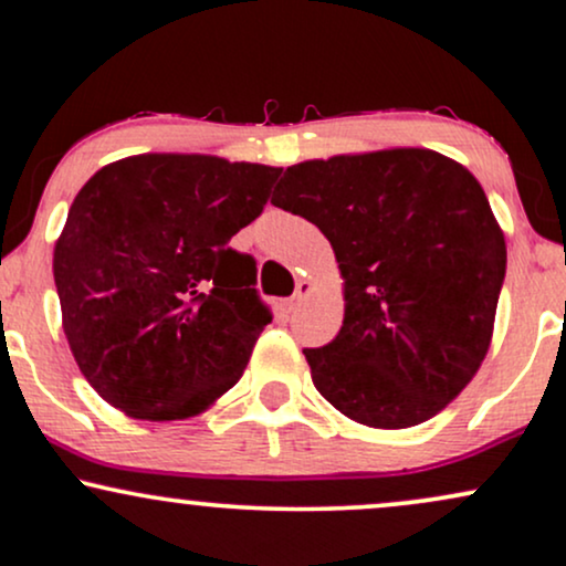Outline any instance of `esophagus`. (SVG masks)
<instances>
[{"label":"esophagus","instance_id":"34e87169","mask_svg":"<svg viewBox=\"0 0 566 566\" xmlns=\"http://www.w3.org/2000/svg\"><path fill=\"white\" fill-rule=\"evenodd\" d=\"M305 292H308V282H297V287H295V292H292V297H290V305H297L305 297Z\"/></svg>","mask_w":566,"mask_h":566}]
</instances>
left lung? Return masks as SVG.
I'll use <instances>...</instances> for the list:
<instances>
[{"label": "left lung", "mask_w": 566, "mask_h": 566, "mask_svg": "<svg viewBox=\"0 0 566 566\" xmlns=\"http://www.w3.org/2000/svg\"><path fill=\"white\" fill-rule=\"evenodd\" d=\"M271 202L322 229L345 279L343 329L303 350L316 390L377 430L442 411L485 358L506 276L480 181L432 149H382L297 163Z\"/></svg>", "instance_id": "8db88e82"}]
</instances>
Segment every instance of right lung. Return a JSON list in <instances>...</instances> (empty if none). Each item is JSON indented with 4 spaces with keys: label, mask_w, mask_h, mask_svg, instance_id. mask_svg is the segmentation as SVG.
<instances>
[{
    "label": "right lung",
    "mask_w": 566,
    "mask_h": 566,
    "mask_svg": "<svg viewBox=\"0 0 566 566\" xmlns=\"http://www.w3.org/2000/svg\"><path fill=\"white\" fill-rule=\"evenodd\" d=\"M282 168L136 155L76 195L54 287L86 382L134 419H187L240 382L271 322L255 258L229 248Z\"/></svg>",
    "instance_id": "add662e5"
}]
</instances>
